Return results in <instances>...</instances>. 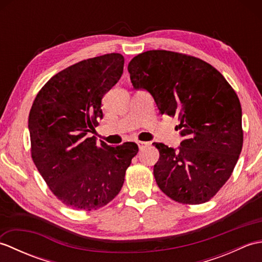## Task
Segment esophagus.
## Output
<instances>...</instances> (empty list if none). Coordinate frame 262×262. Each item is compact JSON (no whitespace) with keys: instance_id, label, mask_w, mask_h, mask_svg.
I'll return each mask as SVG.
<instances>
[{"instance_id":"1","label":"esophagus","mask_w":262,"mask_h":262,"mask_svg":"<svg viewBox=\"0 0 262 262\" xmlns=\"http://www.w3.org/2000/svg\"><path fill=\"white\" fill-rule=\"evenodd\" d=\"M137 145H138V147H140V149H143V148H145L146 146H148L149 145V143L148 142H137Z\"/></svg>"}]
</instances>
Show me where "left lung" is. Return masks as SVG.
Masks as SVG:
<instances>
[{"label": "left lung", "instance_id": "1", "mask_svg": "<svg viewBox=\"0 0 262 262\" xmlns=\"http://www.w3.org/2000/svg\"><path fill=\"white\" fill-rule=\"evenodd\" d=\"M135 90L153 97L161 115L178 117L183 141L178 148L153 143L160 159L154 178L178 203L208 202L229 180L240 157L242 109L219 71L180 53L148 51L128 64Z\"/></svg>", "mask_w": 262, "mask_h": 262}]
</instances>
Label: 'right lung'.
<instances>
[{"label":"right lung","instance_id":"add662e5","mask_svg":"<svg viewBox=\"0 0 262 262\" xmlns=\"http://www.w3.org/2000/svg\"><path fill=\"white\" fill-rule=\"evenodd\" d=\"M124 56L84 59L54 75L38 92L28 119L31 157L60 202L92 210L111 202L138 152L135 143L110 146L89 137L102 118L101 100L119 81Z\"/></svg>","mask_w":262,"mask_h":262}]
</instances>
